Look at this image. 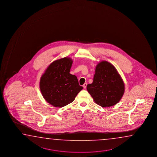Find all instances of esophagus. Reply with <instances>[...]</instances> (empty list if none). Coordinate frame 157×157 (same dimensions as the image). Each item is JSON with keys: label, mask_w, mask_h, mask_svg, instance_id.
Masks as SVG:
<instances>
[{"label": "esophagus", "mask_w": 157, "mask_h": 157, "mask_svg": "<svg viewBox=\"0 0 157 157\" xmlns=\"http://www.w3.org/2000/svg\"><path fill=\"white\" fill-rule=\"evenodd\" d=\"M86 86H87V83H85L83 84V87L84 89H86Z\"/></svg>", "instance_id": "34e87169"}]
</instances>
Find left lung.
<instances>
[{"instance_id": "left-lung-1", "label": "left lung", "mask_w": 157, "mask_h": 157, "mask_svg": "<svg viewBox=\"0 0 157 157\" xmlns=\"http://www.w3.org/2000/svg\"><path fill=\"white\" fill-rule=\"evenodd\" d=\"M87 90L97 104L106 108L120 101L125 85L114 66L103 61L96 66L93 82L87 85Z\"/></svg>"}]
</instances>
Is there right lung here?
Returning <instances> with one entry per match:
<instances>
[{
	"label": "right lung",
	"instance_id": "add662e5",
	"mask_svg": "<svg viewBox=\"0 0 157 157\" xmlns=\"http://www.w3.org/2000/svg\"><path fill=\"white\" fill-rule=\"evenodd\" d=\"M73 61L64 57L56 60L47 68L40 77V87L47 102L61 108L73 102L83 87L75 75L70 74Z\"/></svg>",
	"mask_w": 157,
	"mask_h": 157
}]
</instances>
